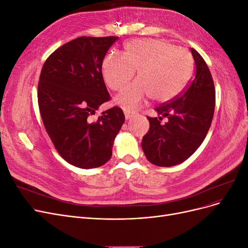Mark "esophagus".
Instances as JSON below:
<instances>
[{"mask_svg": "<svg viewBox=\"0 0 248 248\" xmlns=\"http://www.w3.org/2000/svg\"><path fill=\"white\" fill-rule=\"evenodd\" d=\"M124 114H125V118H126V120H128V119H130L132 116H133V112L132 111H130V110H124Z\"/></svg>", "mask_w": 248, "mask_h": 248, "instance_id": "34e87169", "label": "esophagus"}]
</instances>
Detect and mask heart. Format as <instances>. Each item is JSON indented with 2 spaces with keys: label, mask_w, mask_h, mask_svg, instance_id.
<instances>
[{
  "label": "heart",
  "mask_w": 248,
  "mask_h": 248,
  "mask_svg": "<svg viewBox=\"0 0 248 248\" xmlns=\"http://www.w3.org/2000/svg\"><path fill=\"white\" fill-rule=\"evenodd\" d=\"M102 77L112 90H120L138 70L139 80L125 87L116 101L127 110L137 109L148 96L156 102L174 99L188 85L193 61L188 51L159 39L127 43L123 56L111 51L102 61Z\"/></svg>",
  "instance_id": "obj_1"
}]
</instances>
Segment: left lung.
Here are the masks:
<instances>
[{"label":"left lung","instance_id":"8db88e82","mask_svg":"<svg viewBox=\"0 0 248 248\" xmlns=\"http://www.w3.org/2000/svg\"><path fill=\"white\" fill-rule=\"evenodd\" d=\"M196 73L190 84L174 99L155 110L158 118L147 117L149 131L141 148L147 159L157 167H172L190 157L205 140L215 108V88L208 65L191 48ZM163 117L168 119L164 124Z\"/></svg>","mask_w":248,"mask_h":248}]
</instances>
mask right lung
<instances>
[{
  "label": "right lung",
  "instance_id": "add662e5",
  "mask_svg": "<svg viewBox=\"0 0 248 248\" xmlns=\"http://www.w3.org/2000/svg\"><path fill=\"white\" fill-rule=\"evenodd\" d=\"M116 40V36L78 37L52 52L41 69L38 106L44 127L58 153L80 169L98 168L110 159L125 121L118 107L91 119L110 99L101 67Z\"/></svg>",
  "mask_w": 248,
  "mask_h": 248
}]
</instances>
